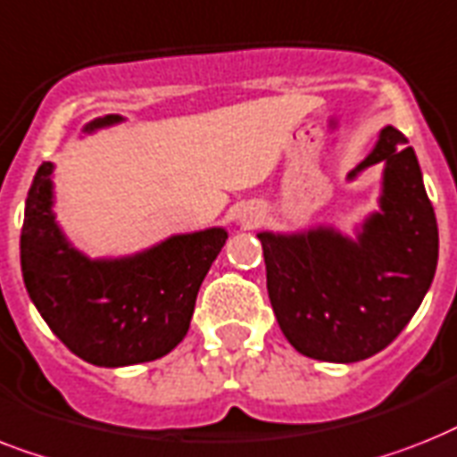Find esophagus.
<instances>
[{
    "label": "esophagus",
    "mask_w": 457,
    "mask_h": 457,
    "mask_svg": "<svg viewBox=\"0 0 457 457\" xmlns=\"http://www.w3.org/2000/svg\"><path fill=\"white\" fill-rule=\"evenodd\" d=\"M262 222V211L258 206H251V204H244L237 209V225L244 229L258 228Z\"/></svg>",
    "instance_id": "esophagus-1"
}]
</instances>
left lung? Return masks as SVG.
<instances>
[{"label":"left lung","instance_id":"1","mask_svg":"<svg viewBox=\"0 0 457 457\" xmlns=\"http://www.w3.org/2000/svg\"><path fill=\"white\" fill-rule=\"evenodd\" d=\"M383 164L378 211L345 235L333 225L258 232L267 293L288 343L310 359L352 363L385 350L429 291L439 229L413 147L385 126L347 173Z\"/></svg>","mask_w":457,"mask_h":457}]
</instances>
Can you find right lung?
<instances>
[{
	"label": "right lung",
	"instance_id": "add662e5",
	"mask_svg": "<svg viewBox=\"0 0 457 457\" xmlns=\"http://www.w3.org/2000/svg\"><path fill=\"white\" fill-rule=\"evenodd\" d=\"M121 121V114L96 117L81 133ZM54 173V162L37 169L21 232V270L37 312L70 352L94 366L117 369L169 354L187 336L196 293L228 229H196L136 253L88 258L55 220Z\"/></svg>",
	"mask_w": 457,
	"mask_h": 457
}]
</instances>
